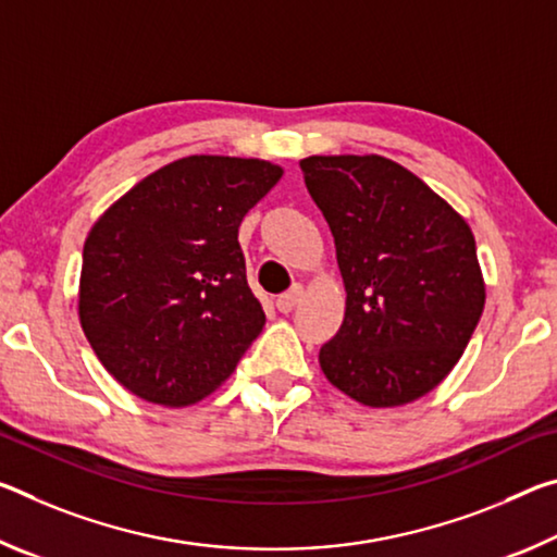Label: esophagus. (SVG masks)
Instances as JSON below:
<instances>
[{
  "instance_id": "1",
  "label": "esophagus",
  "mask_w": 557,
  "mask_h": 557,
  "mask_svg": "<svg viewBox=\"0 0 557 557\" xmlns=\"http://www.w3.org/2000/svg\"><path fill=\"white\" fill-rule=\"evenodd\" d=\"M302 295H305V289H302V285H293L287 289L285 295H280L277 297V310L282 312V314H287V312H293L295 307L299 305V299H302Z\"/></svg>"
}]
</instances>
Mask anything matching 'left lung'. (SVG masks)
<instances>
[{
    "mask_svg": "<svg viewBox=\"0 0 557 557\" xmlns=\"http://www.w3.org/2000/svg\"><path fill=\"white\" fill-rule=\"evenodd\" d=\"M337 247L347 307L320 349L332 386L372 409L421 399L461 359L485 305L466 220L389 158L299 161Z\"/></svg>",
    "mask_w": 557,
    "mask_h": 557,
    "instance_id": "left-lung-1",
    "label": "left lung"
}]
</instances>
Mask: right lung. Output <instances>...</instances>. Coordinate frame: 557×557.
I'll return each instance as SVG.
<instances>
[{
	"instance_id": "obj_1",
	"label": "right lung",
	"mask_w": 557,
	"mask_h": 557,
	"mask_svg": "<svg viewBox=\"0 0 557 557\" xmlns=\"http://www.w3.org/2000/svg\"><path fill=\"white\" fill-rule=\"evenodd\" d=\"M282 173L260 158H178L88 231L78 320L106 372L138 399L200 401L262 332L237 227Z\"/></svg>"
}]
</instances>
